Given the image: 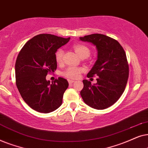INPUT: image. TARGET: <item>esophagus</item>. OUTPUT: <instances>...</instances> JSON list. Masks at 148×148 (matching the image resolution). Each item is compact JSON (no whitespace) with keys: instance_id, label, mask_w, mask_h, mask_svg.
I'll return each mask as SVG.
<instances>
[{"instance_id":"1","label":"esophagus","mask_w":148,"mask_h":148,"mask_svg":"<svg viewBox=\"0 0 148 148\" xmlns=\"http://www.w3.org/2000/svg\"><path fill=\"white\" fill-rule=\"evenodd\" d=\"M75 81H74V80H68V82L69 84H72L73 82H74Z\"/></svg>"}]
</instances>
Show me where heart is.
<instances>
[{
    "instance_id": "1",
    "label": "heart",
    "mask_w": 148,
    "mask_h": 148,
    "mask_svg": "<svg viewBox=\"0 0 148 148\" xmlns=\"http://www.w3.org/2000/svg\"><path fill=\"white\" fill-rule=\"evenodd\" d=\"M74 49L76 53L80 58H88L90 56V50L87 47L84 45L78 44L74 46ZM64 51L63 49H59L55 53L56 62L58 64L62 62L64 58ZM82 71V69L76 68V67H69L63 72V75L69 78H78L80 76V74Z\"/></svg>"
}]
</instances>
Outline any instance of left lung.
<instances>
[{
    "instance_id": "obj_1",
    "label": "left lung",
    "mask_w": 148,
    "mask_h": 148,
    "mask_svg": "<svg viewBox=\"0 0 148 148\" xmlns=\"http://www.w3.org/2000/svg\"><path fill=\"white\" fill-rule=\"evenodd\" d=\"M84 42L92 43L97 51V59L87 77L98 76L97 83L83 80L80 95L84 103L97 110L109 108L123 95L129 78V64L123 47L110 37L92 34L80 37Z\"/></svg>"
}]
</instances>
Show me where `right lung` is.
Here are the masks:
<instances>
[{
	"instance_id": "obj_1",
	"label": "right lung",
	"mask_w": 148,
	"mask_h": 148,
	"mask_svg": "<svg viewBox=\"0 0 148 148\" xmlns=\"http://www.w3.org/2000/svg\"><path fill=\"white\" fill-rule=\"evenodd\" d=\"M70 39L38 34L27 41L19 53L15 68L16 85L21 97L32 109L49 113L62 105L68 81L60 77L51 84L46 76L57 69V50Z\"/></svg>"
}]
</instances>
